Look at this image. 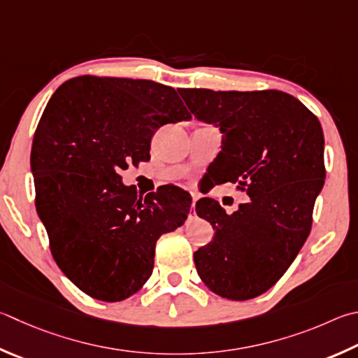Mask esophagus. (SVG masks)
I'll return each instance as SVG.
<instances>
[{"label":"esophagus","instance_id":"34e87169","mask_svg":"<svg viewBox=\"0 0 358 358\" xmlns=\"http://www.w3.org/2000/svg\"><path fill=\"white\" fill-rule=\"evenodd\" d=\"M196 201H197V196H196V194H192V205H191V210H194V206H196Z\"/></svg>","mask_w":358,"mask_h":358}]
</instances>
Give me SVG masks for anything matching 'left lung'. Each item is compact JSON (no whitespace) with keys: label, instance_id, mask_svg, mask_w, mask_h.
<instances>
[{"label":"left lung","instance_id":"8db88e82","mask_svg":"<svg viewBox=\"0 0 358 358\" xmlns=\"http://www.w3.org/2000/svg\"><path fill=\"white\" fill-rule=\"evenodd\" d=\"M181 96L196 119L222 133L216 183H239L250 197L233 214L213 199L197 201L214 238L194 253V263L217 296L253 299L280 280L310 235L326 178L321 123L280 90L181 89Z\"/></svg>","mask_w":358,"mask_h":358}]
</instances>
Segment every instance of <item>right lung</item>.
I'll return each mask as SVG.
<instances>
[{
  "instance_id": "obj_1",
  "label": "right lung",
  "mask_w": 358,
  "mask_h": 358,
  "mask_svg": "<svg viewBox=\"0 0 358 358\" xmlns=\"http://www.w3.org/2000/svg\"><path fill=\"white\" fill-rule=\"evenodd\" d=\"M178 93L148 80L78 76L56 90L37 125V214L57 266L99 301L119 302L144 287L159 236L189 213L192 199L180 187L139 197L120 177L150 159L159 127L192 119Z\"/></svg>"
}]
</instances>
